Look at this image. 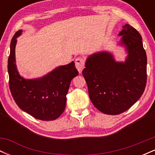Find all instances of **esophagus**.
<instances>
[{"label":"esophagus","mask_w":155,"mask_h":155,"mask_svg":"<svg viewBox=\"0 0 155 155\" xmlns=\"http://www.w3.org/2000/svg\"><path fill=\"white\" fill-rule=\"evenodd\" d=\"M75 65L78 71L81 73L84 68V60L81 58H76L75 60Z\"/></svg>","instance_id":"34e87169"}]
</instances>
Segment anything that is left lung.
Masks as SVG:
<instances>
[{"label": "left lung", "mask_w": 155, "mask_h": 155, "mask_svg": "<svg viewBox=\"0 0 155 155\" xmlns=\"http://www.w3.org/2000/svg\"><path fill=\"white\" fill-rule=\"evenodd\" d=\"M120 45L125 47V61L117 62L108 51L90 55L82 74L92 104L103 113L120 114L129 109L144 92L147 58L140 33L128 24L122 26Z\"/></svg>", "instance_id": "left-lung-1"}]
</instances>
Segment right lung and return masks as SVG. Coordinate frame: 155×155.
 Wrapping results in <instances>:
<instances>
[{"instance_id": "add662e5", "label": "right lung", "mask_w": 155, "mask_h": 155, "mask_svg": "<svg viewBox=\"0 0 155 155\" xmlns=\"http://www.w3.org/2000/svg\"><path fill=\"white\" fill-rule=\"evenodd\" d=\"M22 32V30L17 31L11 41L8 60L11 93L17 106L34 118L44 121L54 120L65 110L71 81L79 72L73 61L56 68L43 77L24 79L19 74L15 60L17 38Z\"/></svg>"}]
</instances>
